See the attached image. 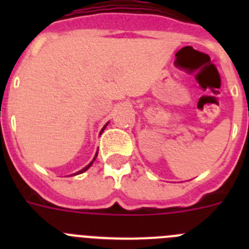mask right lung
<instances>
[{"label": "right lung", "mask_w": 249, "mask_h": 249, "mask_svg": "<svg viewBox=\"0 0 249 249\" xmlns=\"http://www.w3.org/2000/svg\"><path fill=\"white\" fill-rule=\"evenodd\" d=\"M107 124H108V123H106V124H105V127H103V128H102V129H101V133H102V132H103V131H105V128H106V127H107ZM101 133H100V135H101ZM97 155H98V149H97V152H96V155H94L93 160H91V162H89V164H87V166H86V167H85V168H82V169H81V171H78V172L73 173V175H81V173L86 172V171H87V169H89V167H91V166H92V164H93L94 160H96V158H97ZM71 176H72V175H71Z\"/></svg>", "instance_id": "obj_1"}]
</instances>
